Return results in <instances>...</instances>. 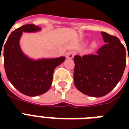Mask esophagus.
Listing matches in <instances>:
<instances>
[{
  "mask_svg": "<svg viewBox=\"0 0 129 129\" xmlns=\"http://www.w3.org/2000/svg\"><path fill=\"white\" fill-rule=\"evenodd\" d=\"M75 51H73V50H70L68 51L66 54V57H67L68 59H73L74 56L75 55Z\"/></svg>",
  "mask_w": 129,
  "mask_h": 129,
  "instance_id": "34e87169",
  "label": "esophagus"
}]
</instances>
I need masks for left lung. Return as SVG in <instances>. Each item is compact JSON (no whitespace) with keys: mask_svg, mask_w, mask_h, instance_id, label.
Listing matches in <instances>:
<instances>
[{"mask_svg":"<svg viewBox=\"0 0 129 129\" xmlns=\"http://www.w3.org/2000/svg\"><path fill=\"white\" fill-rule=\"evenodd\" d=\"M101 33L106 43L96 54L74 57L76 88L95 97L107 95L116 86L126 66V50L119 39L106 32Z\"/></svg>","mask_w":129,"mask_h":129,"instance_id":"8db88e82","label":"left lung"}]
</instances>
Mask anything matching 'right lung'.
I'll use <instances>...</instances> for the list:
<instances>
[{
    "label": "right lung",
    "mask_w": 129,
    "mask_h": 129,
    "mask_svg": "<svg viewBox=\"0 0 129 129\" xmlns=\"http://www.w3.org/2000/svg\"><path fill=\"white\" fill-rule=\"evenodd\" d=\"M39 30V27L33 24L23 25L11 33L3 47L5 70L8 80L19 92L30 97L42 95L50 89L54 70L65 60L64 56L33 60L24 54L19 45L23 32Z\"/></svg>",
    "instance_id": "1"
}]
</instances>
